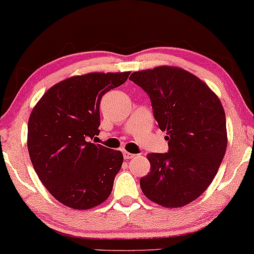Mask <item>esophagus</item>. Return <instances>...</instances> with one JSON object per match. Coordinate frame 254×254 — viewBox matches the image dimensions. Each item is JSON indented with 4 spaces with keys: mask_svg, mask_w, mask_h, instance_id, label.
<instances>
[{
    "mask_svg": "<svg viewBox=\"0 0 254 254\" xmlns=\"http://www.w3.org/2000/svg\"><path fill=\"white\" fill-rule=\"evenodd\" d=\"M124 157L125 160H129V159H132V157H135V155L132 154V153H129V152H124Z\"/></svg>",
    "mask_w": 254,
    "mask_h": 254,
    "instance_id": "34e87169",
    "label": "esophagus"
}]
</instances>
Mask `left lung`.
<instances>
[{"instance_id":"obj_1","label":"left lung","mask_w":254,"mask_h":254,"mask_svg":"<svg viewBox=\"0 0 254 254\" xmlns=\"http://www.w3.org/2000/svg\"><path fill=\"white\" fill-rule=\"evenodd\" d=\"M129 80L148 94L153 115L166 131L168 153H151L143 193L163 207L188 205L208 188L227 145L225 112L200 78L173 66L134 72Z\"/></svg>"}]
</instances>
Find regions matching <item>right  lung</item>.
<instances>
[{"mask_svg":"<svg viewBox=\"0 0 254 254\" xmlns=\"http://www.w3.org/2000/svg\"><path fill=\"white\" fill-rule=\"evenodd\" d=\"M130 72L89 73L57 83L33 108L28 151L49 193L72 209H90L110 196L124 157L92 142L99 135L102 95Z\"/></svg>","mask_w":254,"mask_h":254,"instance_id":"1","label":"right lung"}]
</instances>
